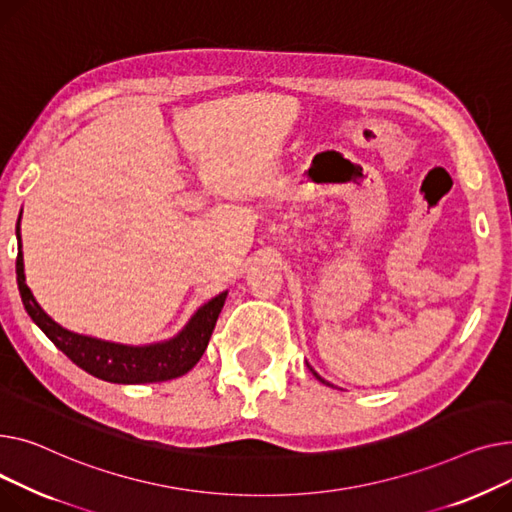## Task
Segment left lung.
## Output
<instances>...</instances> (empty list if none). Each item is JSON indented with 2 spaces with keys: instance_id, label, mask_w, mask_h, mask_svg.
<instances>
[{
  "instance_id": "obj_1",
  "label": "left lung",
  "mask_w": 512,
  "mask_h": 512,
  "mask_svg": "<svg viewBox=\"0 0 512 512\" xmlns=\"http://www.w3.org/2000/svg\"><path fill=\"white\" fill-rule=\"evenodd\" d=\"M308 368H310V372H312V374H314V376H316V378H318V380H320V382H322V384H326V386H333V384H330V382H326V380H324V378H322V376H318V372H314V370H312V366H310V364H308Z\"/></svg>"
}]
</instances>
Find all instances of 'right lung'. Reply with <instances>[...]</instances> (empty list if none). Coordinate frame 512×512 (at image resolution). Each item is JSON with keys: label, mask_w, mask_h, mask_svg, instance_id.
Returning <instances> with one entry per match:
<instances>
[{"label": "right lung", "mask_w": 512, "mask_h": 512, "mask_svg": "<svg viewBox=\"0 0 512 512\" xmlns=\"http://www.w3.org/2000/svg\"><path fill=\"white\" fill-rule=\"evenodd\" d=\"M22 217V210H20ZM20 217L16 223L18 258H16V281L22 297L24 310L33 322L49 337V341L64 351L72 362L88 372L90 376L101 378L113 384H146L165 382L188 374L202 357L210 335H213L217 318L225 306L227 291L208 299L200 306L186 326L167 341L150 345H124L103 341L97 337L78 335L72 330L57 324L39 304L33 291L26 285L24 258H22V237H20Z\"/></svg>", "instance_id": "right-lung-1"}]
</instances>
